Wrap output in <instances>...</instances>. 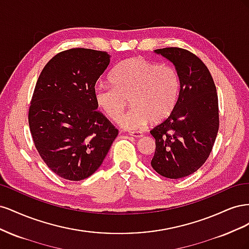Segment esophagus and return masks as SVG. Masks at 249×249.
<instances>
[{
  "label": "esophagus",
  "mask_w": 249,
  "mask_h": 249,
  "mask_svg": "<svg viewBox=\"0 0 249 249\" xmlns=\"http://www.w3.org/2000/svg\"><path fill=\"white\" fill-rule=\"evenodd\" d=\"M130 136L135 137V138H140V137H142V136H143V134H142L141 132H136V131H134V132H130Z\"/></svg>",
  "instance_id": "esophagus-1"
}]
</instances>
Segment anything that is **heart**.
I'll return each instance as SVG.
<instances>
[{
  "label": "heart",
  "instance_id": "b5f03b06",
  "mask_svg": "<svg viewBox=\"0 0 249 249\" xmlns=\"http://www.w3.org/2000/svg\"><path fill=\"white\" fill-rule=\"evenodd\" d=\"M108 80L111 86H96V107L111 120L123 116L129 101L133 108L120 120L125 130H138L148 124L161 123L175 108L180 88L178 71L168 64H156L142 57L118 63Z\"/></svg>",
  "mask_w": 249,
  "mask_h": 249
}]
</instances>
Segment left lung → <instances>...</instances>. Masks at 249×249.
Wrapping results in <instances>:
<instances>
[{
  "label": "left lung",
  "mask_w": 249,
  "mask_h": 249,
  "mask_svg": "<svg viewBox=\"0 0 249 249\" xmlns=\"http://www.w3.org/2000/svg\"><path fill=\"white\" fill-rule=\"evenodd\" d=\"M175 65L180 88L175 108L150 131L156 139L152 167L168 178L192 175L211 154L219 127L218 96L208 67L179 48L155 50Z\"/></svg>",
  "instance_id": "obj_1"
}]
</instances>
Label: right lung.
I'll return each mask as SVG.
<instances>
[{"label": "right lung", "mask_w": 249, "mask_h": 249, "mask_svg": "<svg viewBox=\"0 0 249 249\" xmlns=\"http://www.w3.org/2000/svg\"><path fill=\"white\" fill-rule=\"evenodd\" d=\"M110 55L90 49L59 53L37 80L29 126L37 152L57 176L84 179L99 169L118 135L97 111L93 90Z\"/></svg>", "instance_id": "1"}]
</instances>
